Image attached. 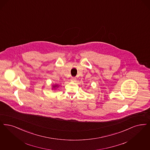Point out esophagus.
I'll return each instance as SVG.
<instances>
[{"label": "esophagus", "instance_id": "1", "mask_svg": "<svg viewBox=\"0 0 150 150\" xmlns=\"http://www.w3.org/2000/svg\"><path fill=\"white\" fill-rule=\"evenodd\" d=\"M70 80H71V81H75V80H76V78H74V77H72V78H71V79H70Z\"/></svg>", "mask_w": 150, "mask_h": 150}]
</instances>
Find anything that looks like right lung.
Here are the masks:
<instances>
[{"mask_svg":"<svg viewBox=\"0 0 150 150\" xmlns=\"http://www.w3.org/2000/svg\"><path fill=\"white\" fill-rule=\"evenodd\" d=\"M57 87H58L57 85H54L53 86V88H54V89H55V88H57Z\"/></svg>","mask_w":150,"mask_h":150,"instance_id":"add662e5","label":"right lung"}]
</instances>
